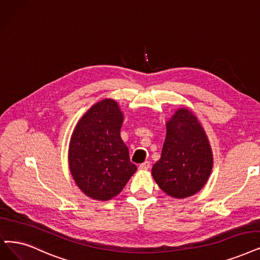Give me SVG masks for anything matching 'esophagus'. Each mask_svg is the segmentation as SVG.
<instances>
[{"mask_svg":"<svg viewBox=\"0 0 260 260\" xmlns=\"http://www.w3.org/2000/svg\"><path fill=\"white\" fill-rule=\"evenodd\" d=\"M149 168H150V162L149 161H145L144 163L140 164L139 170L140 171H147Z\"/></svg>","mask_w":260,"mask_h":260,"instance_id":"esophagus-1","label":"esophagus"}]
</instances>
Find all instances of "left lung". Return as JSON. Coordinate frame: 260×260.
I'll return each mask as SVG.
<instances>
[{
    "mask_svg": "<svg viewBox=\"0 0 260 260\" xmlns=\"http://www.w3.org/2000/svg\"><path fill=\"white\" fill-rule=\"evenodd\" d=\"M213 154L207 134L193 112L176 110L166 121L161 158L151 174L160 189L175 199L199 193L208 181Z\"/></svg>",
    "mask_w": 260,
    "mask_h": 260,
    "instance_id": "left-lung-1",
    "label": "left lung"
}]
</instances>
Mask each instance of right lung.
I'll use <instances>...</instances> for the list:
<instances>
[{
  "mask_svg": "<svg viewBox=\"0 0 260 260\" xmlns=\"http://www.w3.org/2000/svg\"><path fill=\"white\" fill-rule=\"evenodd\" d=\"M122 121L118 103L103 99L86 111L71 134L69 170L79 189L92 200H112L138 170L120 138Z\"/></svg>",
  "mask_w": 260,
  "mask_h": 260,
  "instance_id": "1",
  "label": "right lung"
}]
</instances>
